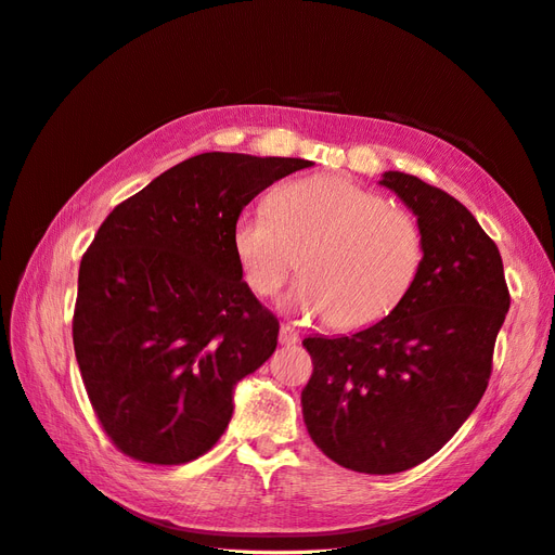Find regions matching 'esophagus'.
<instances>
[{"mask_svg": "<svg viewBox=\"0 0 555 555\" xmlns=\"http://www.w3.org/2000/svg\"><path fill=\"white\" fill-rule=\"evenodd\" d=\"M297 339H300V335L295 333V328H291L288 323H283L281 331H279V343L283 347H291V345H297Z\"/></svg>", "mask_w": 555, "mask_h": 555, "instance_id": "1", "label": "esophagus"}]
</instances>
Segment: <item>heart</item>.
<instances>
[{
  "mask_svg": "<svg viewBox=\"0 0 555 555\" xmlns=\"http://www.w3.org/2000/svg\"><path fill=\"white\" fill-rule=\"evenodd\" d=\"M232 246L255 295L276 293L293 272L295 253H302V281L283 297V307L328 317L343 331L389 317L424 258L417 222L345 176L283 184L269 208L241 212Z\"/></svg>",
  "mask_w": 555,
  "mask_h": 555,
  "instance_id": "1",
  "label": "heart"
}]
</instances>
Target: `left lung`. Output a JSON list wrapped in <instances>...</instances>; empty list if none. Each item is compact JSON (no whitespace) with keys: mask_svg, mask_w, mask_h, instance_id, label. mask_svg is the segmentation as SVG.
<instances>
[{"mask_svg":"<svg viewBox=\"0 0 555 555\" xmlns=\"http://www.w3.org/2000/svg\"><path fill=\"white\" fill-rule=\"evenodd\" d=\"M385 184L415 212L424 258L389 317L343 337H307V431L359 474H399L457 434L488 389L511 305L502 255L457 198L401 170Z\"/></svg>","mask_w":555,"mask_h":555,"instance_id":"obj_1","label":"left lung"}]
</instances>
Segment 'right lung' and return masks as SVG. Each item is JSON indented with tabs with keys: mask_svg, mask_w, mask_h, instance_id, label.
I'll list each match as a JSON object with an SVG mask.
<instances>
[{
	"mask_svg": "<svg viewBox=\"0 0 555 555\" xmlns=\"http://www.w3.org/2000/svg\"><path fill=\"white\" fill-rule=\"evenodd\" d=\"M291 156L206 152L109 212L79 264L75 353L105 434L145 464L202 457L236 382L272 357L279 321L253 295L232 227L295 170Z\"/></svg>",
	"mask_w": 555,
	"mask_h": 555,
	"instance_id": "right-lung-1",
	"label": "right lung"
}]
</instances>
